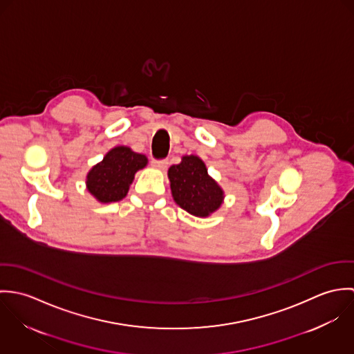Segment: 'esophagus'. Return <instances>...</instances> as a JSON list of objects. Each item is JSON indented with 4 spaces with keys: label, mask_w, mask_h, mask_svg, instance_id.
I'll return each mask as SVG.
<instances>
[{
    "label": "esophagus",
    "mask_w": 354,
    "mask_h": 354,
    "mask_svg": "<svg viewBox=\"0 0 354 354\" xmlns=\"http://www.w3.org/2000/svg\"><path fill=\"white\" fill-rule=\"evenodd\" d=\"M152 166L160 170H165L169 166V160L167 159H153L152 160Z\"/></svg>",
    "instance_id": "esophagus-1"
}]
</instances>
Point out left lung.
<instances>
[{"label": "left lung", "instance_id": "left-lung-1", "mask_svg": "<svg viewBox=\"0 0 354 354\" xmlns=\"http://www.w3.org/2000/svg\"><path fill=\"white\" fill-rule=\"evenodd\" d=\"M167 176L174 202L195 216H209L223 202L222 188L208 176L204 162L196 155L183 156L178 165L169 167Z\"/></svg>", "mask_w": 354, "mask_h": 354}]
</instances>
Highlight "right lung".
I'll list each match as a JSON object with an SVG mask.
<instances>
[{
	"instance_id": "add662e5",
	"label": "right lung",
	"mask_w": 354,
	"mask_h": 354,
	"mask_svg": "<svg viewBox=\"0 0 354 354\" xmlns=\"http://www.w3.org/2000/svg\"><path fill=\"white\" fill-rule=\"evenodd\" d=\"M147 162L146 155L129 147H114L88 171L87 189L98 202H120L127 196L136 171L146 167Z\"/></svg>"
}]
</instances>
